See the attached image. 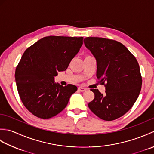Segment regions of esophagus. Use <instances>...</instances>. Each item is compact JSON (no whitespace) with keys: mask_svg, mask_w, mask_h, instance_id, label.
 Here are the masks:
<instances>
[{"mask_svg":"<svg viewBox=\"0 0 154 154\" xmlns=\"http://www.w3.org/2000/svg\"><path fill=\"white\" fill-rule=\"evenodd\" d=\"M86 90H87L86 88H83V87H78V91H81V92H84V91H85Z\"/></svg>","mask_w":154,"mask_h":154,"instance_id":"esophagus-1","label":"esophagus"}]
</instances>
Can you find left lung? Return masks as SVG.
I'll return each instance as SVG.
<instances>
[{
    "instance_id": "left-lung-1",
    "label": "left lung",
    "mask_w": 154,
    "mask_h": 154,
    "mask_svg": "<svg viewBox=\"0 0 154 154\" xmlns=\"http://www.w3.org/2000/svg\"><path fill=\"white\" fill-rule=\"evenodd\" d=\"M84 44L96 58L98 82L106 89L104 95L98 89H91L94 98L88 106L104 120L119 119L131 109L141 91L142 78L138 61L116 40L87 37Z\"/></svg>"
}]
</instances>
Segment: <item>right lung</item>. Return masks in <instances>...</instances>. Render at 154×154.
Instances as JSON below:
<instances>
[{
  "mask_svg": "<svg viewBox=\"0 0 154 154\" xmlns=\"http://www.w3.org/2000/svg\"><path fill=\"white\" fill-rule=\"evenodd\" d=\"M83 37L50 35L28 48L16 68L15 79L20 98L34 116L48 119L65 107L77 87L55 83L58 71L67 69L79 52Z\"/></svg>",
  "mask_w": 154,
  "mask_h": 154,
  "instance_id": "1",
  "label": "right lung"
}]
</instances>
